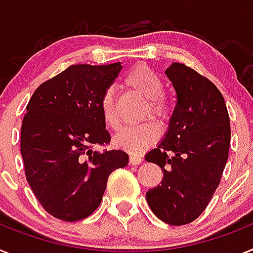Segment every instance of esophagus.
<instances>
[{
	"instance_id": "1",
	"label": "esophagus",
	"mask_w": 253,
	"mask_h": 253,
	"mask_svg": "<svg viewBox=\"0 0 253 253\" xmlns=\"http://www.w3.org/2000/svg\"><path fill=\"white\" fill-rule=\"evenodd\" d=\"M129 161H130L131 165H138V164L142 163V157L139 155H135V153H131L130 157H129Z\"/></svg>"
}]
</instances>
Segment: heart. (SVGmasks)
Here are the masks:
<instances>
[{
	"instance_id": "1",
	"label": "heart",
	"mask_w": 253,
	"mask_h": 253,
	"mask_svg": "<svg viewBox=\"0 0 253 253\" xmlns=\"http://www.w3.org/2000/svg\"><path fill=\"white\" fill-rule=\"evenodd\" d=\"M125 83L131 89L148 100V109L146 115H150L160 124H165L170 120L171 109L164 96L163 79L143 65H138L125 77ZM101 112L106 124L118 129L120 125V116L116 109L114 90L107 89L101 98ZM160 130L156 124L147 122L139 125L125 126L115 135V143L119 147L129 152H142L157 141Z\"/></svg>"
}]
</instances>
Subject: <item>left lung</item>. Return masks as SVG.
<instances>
[{
    "label": "left lung",
    "instance_id": "obj_1",
    "mask_svg": "<svg viewBox=\"0 0 253 253\" xmlns=\"http://www.w3.org/2000/svg\"><path fill=\"white\" fill-rule=\"evenodd\" d=\"M176 93L169 129L146 161L164 171L146 198L152 212L170 225H185L204 212L220 184L230 144L223 94L204 75L174 62L165 70Z\"/></svg>",
    "mask_w": 253,
    "mask_h": 253
}]
</instances>
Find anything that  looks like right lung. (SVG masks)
<instances>
[{
    "instance_id": "add662e5",
    "label": "right lung",
    "mask_w": 253,
    "mask_h": 253,
    "mask_svg": "<svg viewBox=\"0 0 253 253\" xmlns=\"http://www.w3.org/2000/svg\"><path fill=\"white\" fill-rule=\"evenodd\" d=\"M122 64L71 65L34 90L21 125L25 176L43 209L64 221L85 219L100 206L107 179L128 165L109 144L101 98Z\"/></svg>"
}]
</instances>
